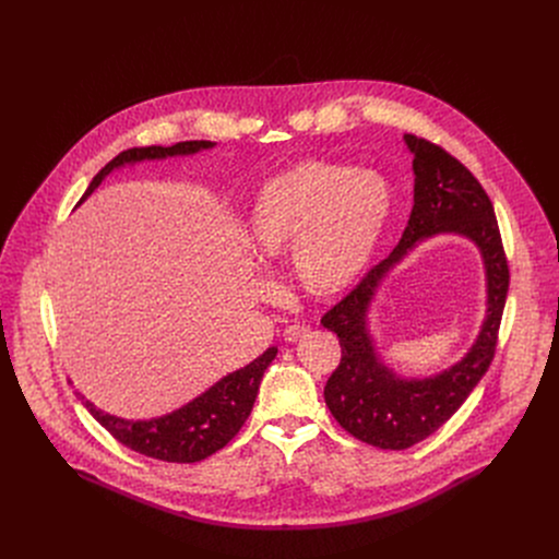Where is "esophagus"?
Returning a JSON list of instances; mask_svg holds the SVG:
<instances>
[{"instance_id":"obj_1","label":"esophagus","mask_w":559,"mask_h":559,"mask_svg":"<svg viewBox=\"0 0 559 559\" xmlns=\"http://www.w3.org/2000/svg\"><path fill=\"white\" fill-rule=\"evenodd\" d=\"M309 332H311V330H309V325H300V323H294V325L285 328V332H283V338H285L287 343H296V341L305 338Z\"/></svg>"}]
</instances>
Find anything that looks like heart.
<instances>
[{"mask_svg": "<svg viewBox=\"0 0 559 559\" xmlns=\"http://www.w3.org/2000/svg\"><path fill=\"white\" fill-rule=\"evenodd\" d=\"M391 212L393 192L378 173L309 158L263 186L248 236L263 259L294 252L305 292L336 296L369 265Z\"/></svg>", "mask_w": 559, "mask_h": 559, "instance_id": "b5f03b06", "label": "heart"}]
</instances>
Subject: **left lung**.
<instances>
[{"instance_id":"left-lung-1","label":"left lung","mask_w":559,"mask_h":559,"mask_svg":"<svg viewBox=\"0 0 559 559\" xmlns=\"http://www.w3.org/2000/svg\"><path fill=\"white\" fill-rule=\"evenodd\" d=\"M414 152V207L393 252L376 263L321 318L338 336L341 362L325 384V403L336 423L378 449L403 451L436 433L468 397L493 362L502 311L509 292V261L493 203L468 168L442 145L405 134ZM438 230L468 235L484 250L490 276V313L474 349L462 364L427 381H403L372 354L364 313L379 278L418 237Z\"/></svg>"}]
</instances>
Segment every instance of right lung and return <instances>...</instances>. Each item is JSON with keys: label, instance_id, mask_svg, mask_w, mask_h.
Returning <instances> with one entry per match:
<instances>
[{"label": "right lung", "instance_id": "obj_1", "mask_svg": "<svg viewBox=\"0 0 559 559\" xmlns=\"http://www.w3.org/2000/svg\"><path fill=\"white\" fill-rule=\"evenodd\" d=\"M210 145H212L210 141H179L168 147L145 145V147L123 150L112 158L110 164H106V168L99 170V175L93 179L82 201L93 194V190L104 181L106 175H110L115 168L123 164L141 162V158L190 154ZM274 356H276V349L270 347L263 356H259L248 367L225 376L210 391L199 395L194 403L164 418L134 423V420L108 416L95 409L88 401L84 405L93 414V418L117 442H121L123 447L141 455L164 460V462H177V464L201 462L212 453L221 451L238 431H241L248 416L252 414L263 373L274 360Z\"/></svg>", "mask_w": 559, "mask_h": 559}]
</instances>
